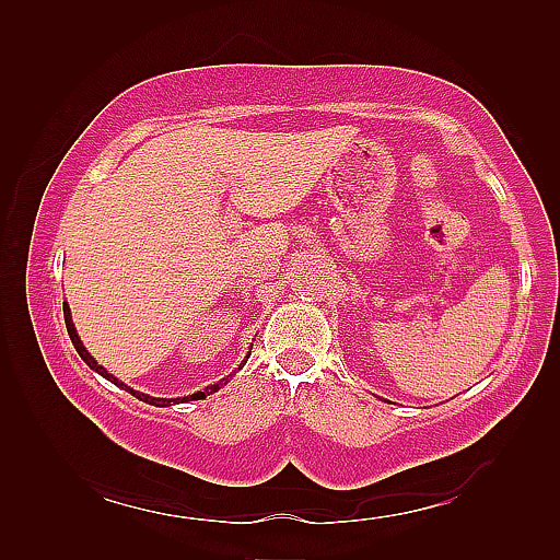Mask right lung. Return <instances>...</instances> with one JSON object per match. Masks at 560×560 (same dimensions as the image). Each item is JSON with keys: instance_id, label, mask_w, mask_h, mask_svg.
Listing matches in <instances>:
<instances>
[{"instance_id": "right-lung-1", "label": "right lung", "mask_w": 560, "mask_h": 560, "mask_svg": "<svg viewBox=\"0 0 560 560\" xmlns=\"http://www.w3.org/2000/svg\"><path fill=\"white\" fill-rule=\"evenodd\" d=\"M65 325H67V331H69V339H71V343H74V349H77V353L81 355L83 359V363H86L91 371H96L98 375H103L105 380H110L113 385H117V387H122V389H127L129 395H135L137 399H141V401H147V404H153V407H171V404H183V401H192V399H205L207 395H213V392L217 389H221V385H225L229 383V377H223L221 383H217V385H209V387H205V392H195V395H189V397H177V399H163V397H149V395H144V392H137V389H132L129 385H125V383H120V380H117L115 375H110L108 371H105L103 365H98V361L93 359V355L86 351V347H83L81 343V339H79V335H77V329H74V323H71V311H69V305L65 303ZM247 359H249V353L245 355V361L241 363V368L247 363Z\"/></svg>"}]
</instances>
